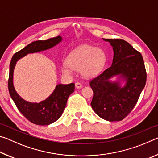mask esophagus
<instances>
[{"label": "esophagus", "instance_id": "1", "mask_svg": "<svg viewBox=\"0 0 158 158\" xmlns=\"http://www.w3.org/2000/svg\"><path fill=\"white\" fill-rule=\"evenodd\" d=\"M82 84H81V83H79V82H77L76 84H75V87L77 88V89H81L82 88Z\"/></svg>", "mask_w": 158, "mask_h": 158}]
</instances>
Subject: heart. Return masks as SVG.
Wrapping results in <instances>:
<instances>
[{
    "label": "heart",
    "instance_id": "1",
    "mask_svg": "<svg viewBox=\"0 0 158 158\" xmlns=\"http://www.w3.org/2000/svg\"><path fill=\"white\" fill-rule=\"evenodd\" d=\"M105 61L106 54L100 48L81 45L69 53L68 61H63L61 69L68 75L73 73V69H77L84 77H92L102 70Z\"/></svg>",
    "mask_w": 158,
    "mask_h": 158
}]
</instances>
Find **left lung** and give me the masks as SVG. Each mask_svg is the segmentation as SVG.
<instances>
[{
	"label": "left lung",
	"instance_id": "left-lung-1",
	"mask_svg": "<svg viewBox=\"0 0 158 158\" xmlns=\"http://www.w3.org/2000/svg\"><path fill=\"white\" fill-rule=\"evenodd\" d=\"M103 40L112 47L113 61L109 68L90 81L93 91L90 105L102 119L119 121L137 104L146 85V68L141 53L126 41L105 38Z\"/></svg>",
	"mask_w": 158,
	"mask_h": 158
}]
</instances>
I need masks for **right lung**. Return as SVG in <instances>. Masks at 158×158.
<instances>
[{
	"label": "right lung",
	"mask_w": 158,
	"mask_h": 158,
	"mask_svg": "<svg viewBox=\"0 0 158 158\" xmlns=\"http://www.w3.org/2000/svg\"><path fill=\"white\" fill-rule=\"evenodd\" d=\"M61 36L50 38L47 40H38L32 42L15 53L10 65L8 89L10 95L16 106L29 121L39 125H49L59 118L65 110L68 98L74 90V84H59L49 97L40 102L26 101L18 94L14 85V70L17 61L28 53L45 51L62 42Z\"/></svg>",
	"instance_id": "1"
}]
</instances>
